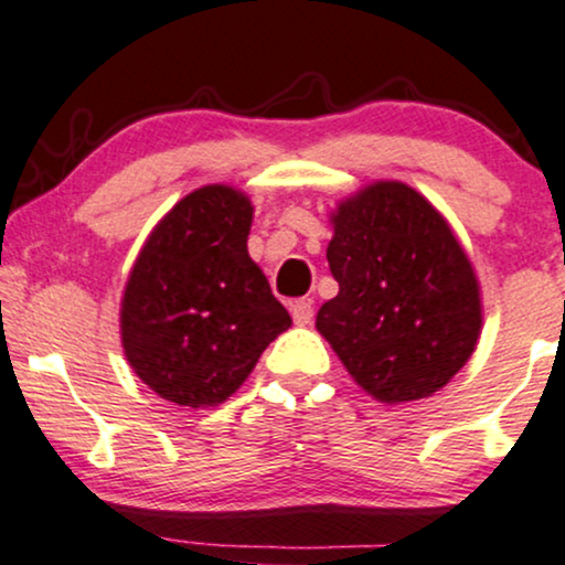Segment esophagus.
Returning a JSON list of instances; mask_svg holds the SVG:
<instances>
[{
    "label": "esophagus",
    "instance_id": "1",
    "mask_svg": "<svg viewBox=\"0 0 565 565\" xmlns=\"http://www.w3.org/2000/svg\"><path fill=\"white\" fill-rule=\"evenodd\" d=\"M290 315H294L296 324H309L311 317H315V307H311L309 298H298L294 307H290Z\"/></svg>",
    "mask_w": 565,
    "mask_h": 565
}]
</instances>
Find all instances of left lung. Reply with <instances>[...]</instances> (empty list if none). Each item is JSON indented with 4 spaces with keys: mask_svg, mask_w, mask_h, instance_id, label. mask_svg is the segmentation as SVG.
I'll use <instances>...</instances> for the list:
<instances>
[{
    "mask_svg": "<svg viewBox=\"0 0 565 565\" xmlns=\"http://www.w3.org/2000/svg\"><path fill=\"white\" fill-rule=\"evenodd\" d=\"M328 264L338 296L317 330L377 402L447 386L481 335L479 280L447 218L402 182H375L338 205Z\"/></svg>",
    "mask_w": 565,
    "mask_h": 565,
    "instance_id": "1",
    "label": "left lung"
}]
</instances>
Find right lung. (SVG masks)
<instances>
[{"instance_id":"1","label":"right lung","mask_w":565,"mask_h":565,"mask_svg":"<svg viewBox=\"0 0 565 565\" xmlns=\"http://www.w3.org/2000/svg\"><path fill=\"white\" fill-rule=\"evenodd\" d=\"M254 205L205 184L166 214L139 250L121 301L124 354L139 381L179 407H216L290 328L248 256Z\"/></svg>"}]
</instances>
